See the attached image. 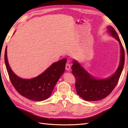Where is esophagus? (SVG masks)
I'll return each mask as SVG.
<instances>
[{
  "label": "esophagus",
  "mask_w": 128,
  "mask_h": 128,
  "mask_svg": "<svg viewBox=\"0 0 128 128\" xmlns=\"http://www.w3.org/2000/svg\"><path fill=\"white\" fill-rule=\"evenodd\" d=\"M66 70H69L70 69V64L69 63H66Z\"/></svg>",
  "instance_id": "34e87169"
}]
</instances>
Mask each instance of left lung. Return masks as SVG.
<instances>
[{
	"label": "left lung",
	"mask_w": 128,
	"mask_h": 128,
	"mask_svg": "<svg viewBox=\"0 0 128 128\" xmlns=\"http://www.w3.org/2000/svg\"><path fill=\"white\" fill-rule=\"evenodd\" d=\"M108 31L119 42L120 46V64L112 76L104 79H97L90 74L78 62L74 60L72 66V73L76 78L75 88L78 94L88 101L100 100L108 96L117 84L123 71L125 53L123 46L115 30L112 26L107 27Z\"/></svg>",
	"instance_id": "obj_1"
}]
</instances>
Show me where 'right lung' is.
I'll return each mask as SVG.
<instances>
[{"label": "right lung", "instance_id": "add662e5", "mask_svg": "<svg viewBox=\"0 0 128 128\" xmlns=\"http://www.w3.org/2000/svg\"><path fill=\"white\" fill-rule=\"evenodd\" d=\"M6 48L4 55L5 64L11 82L16 90L27 98L36 101H42L50 97L57 81L65 71L66 59L54 62L36 78L24 79L15 75L11 69L8 61Z\"/></svg>", "mask_w": 128, "mask_h": 128}]
</instances>
